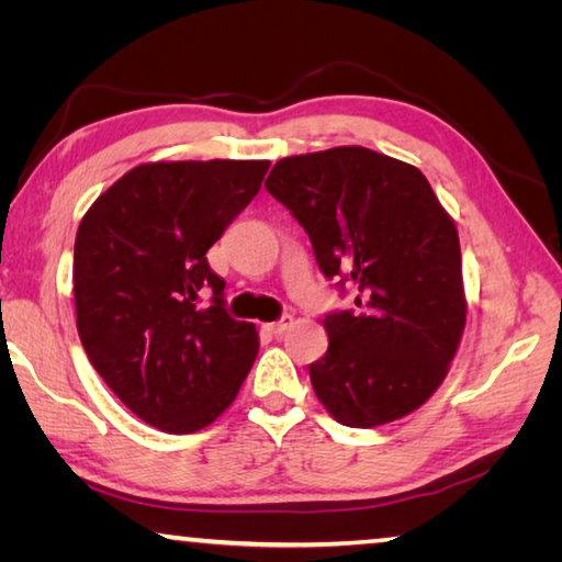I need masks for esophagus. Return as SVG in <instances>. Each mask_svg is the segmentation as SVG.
Returning a JSON list of instances; mask_svg holds the SVG:
<instances>
[{
    "instance_id": "34e87169",
    "label": "esophagus",
    "mask_w": 562,
    "mask_h": 562,
    "mask_svg": "<svg viewBox=\"0 0 562 562\" xmlns=\"http://www.w3.org/2000/svg\"><path fill=\"white\" fill-rule=\"evenodd\" d=\"M290 325H292V317L290 315H282L278 322H270L268 329L272 331L274 337H280V335H284V331L290 329Z\"/></svg>"
}]
</instances>
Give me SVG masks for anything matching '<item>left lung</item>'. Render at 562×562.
<instances>
[{
    "label": "left lung",
    "instance_id": "obj_1",
    "mask_svg": "<svg viewBox=\"0 0 562 562\" xmlns=\"http://www.w3.org/2000/svg\"><path fill=\"white\" fill-rule=\"evenodd\" d=\"M268 193L310 235L327 280L355 307L325 317L315 394L339 424L372 429L412 414L449 372L465 325L456 225L414 166L361 146L282 158Z\"/></svg>",
    "mask_w": 562,
    "mask_h": 562
}]
</instances>
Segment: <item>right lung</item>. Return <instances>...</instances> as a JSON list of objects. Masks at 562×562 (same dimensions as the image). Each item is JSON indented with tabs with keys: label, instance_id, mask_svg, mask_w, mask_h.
<instances>
[{
	"label": "right lung",
	"instance_id": "right-lung-1",
	"mask_svg": "<svg viewBox=\"0 0 562 562\" xmlns=\"http://www.w3.org/2000/svg\"><path fill=\"white\" fill-rule=\"evenodd\" d=\"M268 160L144 164L89 207L74 245L76 327L133 414L168 434L213 424L240 392L252 322L227 315L205 252L258 195Z\"/></svg>",
	"mask_w": 562,
	"mask_h": 562
}]
</instances>
